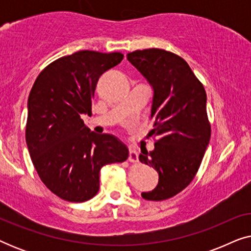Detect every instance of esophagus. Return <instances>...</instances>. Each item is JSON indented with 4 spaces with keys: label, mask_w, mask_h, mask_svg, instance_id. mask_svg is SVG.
I'll return each mask as SVG.
<instances>
[{
    "label": "esophagus",
    "mask_w": 251,
    "mask_h": 251,
    "mask_svg": "<svg viewBox=\"0 0 251 251\" xmlns=\"http://www.w3.org/2000/svg\"><path fill=\"white\" fill-rule=\"evenodd\" d=\"M129 161L130 162H138V152L135 149L129 150Z\"/></svg>",
    "instance_id": "esophagus-1"
}]
</instances>
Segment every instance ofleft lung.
<instances>
[{"label": "left lung", "mask_w": 251, "mask_h": 251, "mask_svg": "<svg viewBox=\"0 0 251 251\" xmlns=\"http://www.w3.org/2000/svg\"><path fill=\"white\" fill-rule=\"evenodd\" d=\"M126 59L140 72L153 89L150 137L154 150L142 151L139 160L159 174L153 191L143 192L150 201L173 198L187 187L210 140L207 95L203 85L183 58L162 49L136 50Z\"/></svg>", "instance_id": "1"}]
</instances>
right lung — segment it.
Listing matches in <instances>:
<instances>
[{
  "mask_svg": "<svg viewBox=\"0 0 251 251\" xmlns=\"http://www.w3.org/2000/svg\"><path fill=\"white\" fill-rule=\"evenodd\" d=\"M122 59L121 52L77 51L48 65L34 82L27 104V147L41 180L60 199L90 200L99 191L101 168L128 159L121 140L92 132L81 119L92 114L99 76Z\"/></svg>",
  "mask_w": 251,
  "mask_h": 251,
  "instance_id": "obj_1",
  "label": "right lung"
}]
</instances>
